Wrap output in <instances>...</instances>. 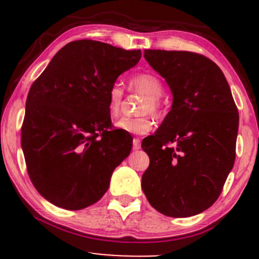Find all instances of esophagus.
Returning a JSON list of instances; mask_svg holds the SVG:
<instances>
[{
	"mask_svg": "<svg viewBox=\"0 0 259 259\" xmlns=\"http://www.w3.org/2000/svg\"><path fill=\"white\" fill-rule=\"evenodd\" d=\"M133 148L134 150H140L141 148V141H140V139L135 138L133 140Z\"/></svg>",
	"mask_w": 259,
	"mask_h": 259,
	"instance_id": "esophagus-1",
	"label": "esophagus"
}]
</instances>
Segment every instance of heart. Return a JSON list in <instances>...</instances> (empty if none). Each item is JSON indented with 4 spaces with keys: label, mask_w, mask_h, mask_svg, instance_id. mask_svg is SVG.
Instances as JSON below:
<instances>
[{
    "label": "heart",
    "mask_w": 259,
    "mask_h": 259,
    "mask_svg": "<svg viewBox=\"0 0 259 259\" xmlns=\"http://www.w3.org/2000/svg\"><path fill=\"white\" fill-rule=\"evenodd\" d=\"M130 90L146 95L141 106V113L151 112L154 115H159L162 112L160 96L164 92L162 80L152 73L142 72L134 74L129 79ZM124 91L119 84H113L107 95V108L111 117H117L123 102ZM153 118L151 114H144L140 117H123L115 121V126L123 132L134 135H145L153 127Z\"/></svg>",
    "instance_id": "b5f03b06"
}]
</instances>
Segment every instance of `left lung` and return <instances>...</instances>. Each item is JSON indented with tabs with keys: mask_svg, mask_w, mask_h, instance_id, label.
<instances>
[{
	"mask_svg": "<svg viewBox=\"0 0 259 259\" xmlns=\"http://www.w3.org/2000/svg\"><path fill=\"white\" fill-rule=\"evenodd\" d=\"M144 57L165 79L173 105L154 135L142 140L150 157L142 190L162 214L196 215L218 200L234 167L237 107L209 58L164 50H145Z\"/></svg>",
	"mask_w": 259,
	"mask_h": 259,
	"instance_id": "8db88e82",
	"label": "left lung"
}]
</instances>
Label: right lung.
<instances>
[{
    "label": "right lung",
    "mask_w": 259,
    "mask_h": 259,
    "mask_svg": "<svg viewBox=\"0 0 259 259\" xmlns=\"http://www.w3.org/2000/svg\"><path fill=\"white\" fill-rule=\"evenodd\" d=\"M140 58V50L72 41L32 82L20 142L32 185L55 206L78 210L96 203L129 156L133 145L112 127L107 95Z\"/></svg>",
    "instance_id": "add662e5"
}]
</instances>
